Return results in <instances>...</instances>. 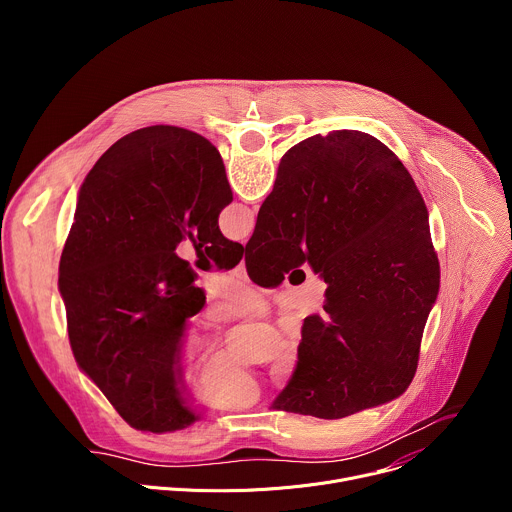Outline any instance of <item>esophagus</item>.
<instances>
[{"mask_svg": "<svg viewBox=\"0 0 512 512\" xmlns=\"http://www.w3.org/2000/svg\"><path fill=\"white\" fill-rule=\"evenodd\" d=\"M235 275L243 281H247V267H245V261H241L237 267H235Z\"/></svg>", "mask_w": 512, "mask_h": 512, "instance_id": "esophagus-1", "label": "esophagus"}]
</instances>
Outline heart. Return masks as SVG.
I'll return each mask as SVG.
<instances>
[{
  "label": "heart",
  "mask_w": 512,
  "mask_h": 512,
  "mask_svg": "<svg viewBox=\"0 0 512 512\" xmlns=\"http://www.w3.org/2000/svg\"><path fill=\"white\" fill-rule=\"evenodd\" d=\"M265 312L261 298L249 289H233L227 300L214 310L216 320L227 318H259ZM202 354L200 344H188L186 356L198 358ZM298 367V350L289 348L277 362L273 371L279 385L287 383ZM196 399L212 409H241L251 405L259 397V387L249 373H245L235 360L225 354L210 356L194 381Z\"/></svg>",
  "instance_id": "obj_1"
}]
</instances>
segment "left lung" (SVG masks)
<instances>
[{
	"mask_svg": "<svg viewBox=\"0 0 512 512\" xmlns=\"http://www.w3.org/2000/svg\"><path fill=\"white\" fill-rule=\"evenodd\" d=\"M233 200L225 164L202 135L152 125L127 133L87 174L62 249L58 291L79 369L139 431L198 419L182 401L180 340L206 302L176 247L233 267L243 245L223 237Z\"/></svg>",
	"mask_w": 512,
	"mask_h": 512,
	"instance_id": "1",
	"label": "left lung"
}]
</instances>
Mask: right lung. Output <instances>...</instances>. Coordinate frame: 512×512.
Here are the masks:
<instances>
[{"label":"right lung","instance_id":"1","mask_svg":"<svg viewBox=\"0 0 512 512\" xmlns=\"http://www.w3.org/2000/svg\"><path fill=\"white\" fill-rule=\"evenodd\" d=\"M263 287L308 261L326 281L277 411L340 419L401 397L440 291L427 206L377 137L336 129L287 150L243 249Z\"/></svg>","mask_w":512,"mask_h":512}]
</instances>
